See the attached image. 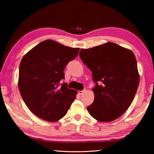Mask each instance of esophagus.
I'll return each mask as SVG.
<instances>
[{
  "mask_svg": "<svg viewBox=\"0 0 154 154\" xmlns=\"http://www.w3.org/2000/svg\"><path fill=\"white\" fill-rule=\"evenodd\" d=\"M85 92V90H82V91H79V92H78V94H79V95H82V94H83Z\"/></svg>",
  "mask_w": 154,
  "mask_h": 154,
  "instance_id": "34e87169",
  "label": "esophagus"
}]
</instances>
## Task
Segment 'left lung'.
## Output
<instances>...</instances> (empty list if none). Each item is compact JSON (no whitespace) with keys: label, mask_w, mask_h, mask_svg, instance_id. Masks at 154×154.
<instances>
[{"label":"left lung","mask_w":154,"mask_h":154,"mask_svg":"<svg viewBox=\"0 0 154 154\" xmlns=\"http://www.w3.org/2000/svg\"><path fill=\"white\" fill-rule=\"evenodd\" d=\"M79 57L92 73L96 83L94 102L87 109L99 122L113 121L123 115L133 100L139 84L134 54L118 44L108 42L82 49Z\"/></svg>","instance_id":"left-lung-1"}]
</instances>
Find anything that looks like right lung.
Here are the masks:
<instances>
[{"label":"right lung","instance_id":"obj_1","mask_svg":"<svg viewBox=\"0 0 154 154\" xmlns=\"http://www.w3.org/2000/svg\"><path fill=\"white\" fill-rule=\"evenodd\" d=\"M79 50L46 40L23 57L18 87L25 104L38 118L48 122L59 120L76 98L77 91L60 81L64 79L65 66L76 58Z\"/></svg>","mask_w":154,"mask_h":154}]
</instances>
